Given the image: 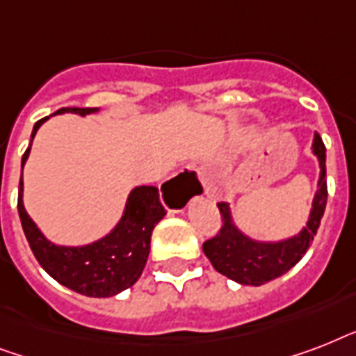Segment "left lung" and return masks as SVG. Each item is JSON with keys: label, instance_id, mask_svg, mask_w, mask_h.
<instances>
[{"label": "left lung", "instance_id": "1", "mask_svg": "<svg viewBox=\"0 0 356 356\" xmlns=\"http://www.w3.org/2000/svg\"><path fill=\"white\" fill-rule=\"evenodd\" d=\"M312 153L320 162V181L310 209L309 222L301 229V233L281 242H257L253 238L245 236L234 225L227 203H218L223 222L222 229L216 236L203 243V253L211 260L214 270L240 284L260 286L284 275L303 259L318 233L327 205L325 145L318 133H314Z\"/></svg>", "mask_w": 356, "mask_h": 356}]
</instances>
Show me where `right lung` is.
<instances>
[{"mask_svg": "<svg viewBox=\"0 0 356 356\" xmlns=\"http://www.w3.org/2000/svg\"><path fill=\"white\" fill-rule=\"evenodd\" d=\"M63 113L86 116V114L97 113V108L68 107L60 108L55 114ZM46 120L47 118H42L35 123L33 133H31V142ZM29 151L31 144L22 156V172H24V164L29 156ZM18 214L31 251L38 260V264L55 281L88 298H113L116 293L127 290L129 286H133L140 279L147 262V254H149L151 233L156 223L166 216V209L159 200V188L136 186L129 194L125 211L118 225L107 236L86 243V245H79V248L57 245L40 233V229L36 227V223L25 211L22 179H19L18 192Z\"/></svg>", "mask_w": 356, "mask_h": 356, "instance_id": "obj_1", "label": "right lung"}]
</instances>
